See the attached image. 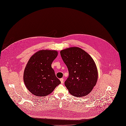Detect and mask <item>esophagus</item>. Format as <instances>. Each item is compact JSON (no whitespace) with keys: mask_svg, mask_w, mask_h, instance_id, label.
I'll return each mask as SVG.
<instances>
[{"mask_svg":"<svg viewBox=\"0 0 126 126\" xmlns=\"http://www.w3.org/2000/svg\"><path fill=\"white\" fill-rule=\"evenodd\" d=\"M60 80L61 84H63V82H64V79L63 78H60Z\"/></svg>","mask_w":126,"mask_h":126,"instance_id":"esophagus-1","label":"esophagus"}]
</instances>
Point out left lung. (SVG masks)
I'll return each mask as SVG.
<instances>
[{
    "label": "left lung",
    "instance_id": "left-lung-1",
    "mask_svg": "<svg viewBox=\"0 0 126 126\" xmlns=\"http://www.w3.org/2000/svg\"><path fill=\"white\" fill-rule=\"evenodd\" d=\"M60 53L68 70L69 76L65 85L69 93L78 97L87 95L96 85L98 79L94 60L89 54L78 47L67 48Z\"/></svg>",
    "mask_w": 126,
    "mask_h": 126
}]
</instances>
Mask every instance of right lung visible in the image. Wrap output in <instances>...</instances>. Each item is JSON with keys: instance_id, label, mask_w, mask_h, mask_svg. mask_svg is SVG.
I'll return each mask as SVG.
<instances>
[{"instance_id": "right-lung-1", "label": "right lung", "mask_w": 126, "mask_h": 126, "mask_svg": "<svg viewBox=\"0 0 126 126\" xmlns=\"http://www.w3.org/2000/svg\"><path fill=\"white\" fill-rule=\"evenodd\" d=\"M58 54L56 50H41L31 57L24 69V81L32 94L48 95L61 83L51 65Z\"/></svg>"}]
</instances>
